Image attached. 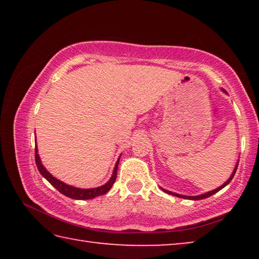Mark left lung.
I'll return each mask as SVG.
<instances>
[{"label":"left lung","mask_w":259,"mask_h":259,"mask_svg":"<svg viewBox=\"0 0 259 259\" xmlns=\"http://www.w3.org/2000/svg\"><path fill=\"white\" fill-rule=\"evenodd\" d=\"M223 91H224V89H223ZM238 164H239V162H236V165H235V168H234V170H233V172H232V175H231V177L227 179V181L223 184L222 186H219L218 188H216V190H213V191H210V192H207V193H204V194H201V195H196V196H186V195H182V194H177V193H172V192H170V191H166V190H163V188H162V191L163 192H165V193H168V194H171V195H175V196H178V198H183V199H190V200H201V199H207V198H209V196H211L212 194H214V193H217L218 191H221L222 188H224L227 184H229L231 181H232V178L234 177V175H235V171H236V169H238Z\"/></svg>","instance_id":"left-lung-1"}]
</instances>
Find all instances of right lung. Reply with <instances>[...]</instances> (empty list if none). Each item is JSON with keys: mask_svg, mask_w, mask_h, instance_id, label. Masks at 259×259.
Segmentation results:
<instances>
[{"mask_svg": "<svg viewBox=\"0 0 259 259\" xmlns=\"http://www.w3.org/2000/svg\"><path fill=\"white\" fill-rule=\"evenodd\" d=\"M119 161H120V157L117 159L116 164H115V166H114L113 175H112L111 179H109V181L105 184V185L99 186V187H95V188H77V187H74L71 185H67V184H65L64 182H61V181H59V179H57L56 177L52 176V175L48 171L45 166H43L40 156H38V154H37V147H35V162H36L37 169H38V171H40V174L51 184L52 186L56 188V190H58L61 194L66 195L71 199H75V200H89V199H94L98 195L106 194V193L111 190L114 182H115V179H116V172H117V165H119Z\"/></svg>", "mask_w": 259, "mask_h": 259, "instance_id": "1", "label": "right lung"}]
</instances>
